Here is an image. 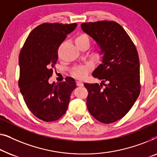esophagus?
Here are the masks:
<instances>
[{
    "mask_svg": "<svg viewBox=\"0 0 157 157\" xmlns=\"http://www.w3.org/2000/svg\"><path fill=\"white\" fill-rule=\"evenodd\" d=\"M77 85H78V87H83L84 84H83V82H80V81H78L77 82Z\"/></svg>",
    "mask_w": 157,
    "mask_h": 157,
    "instance_id": "1",
    "label": "esophagus"
}]
</instances>
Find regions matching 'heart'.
<instances>
[{
  "label": "heart",
  "mask_w": 157,
  "mask_h": 157,
  "mask_svg": "<svg viewBox=\"0 0 157 157\" xmlns=\"http://www.w3.org/2000/svg\"><path fill=\"white\" fill-rule=\"evenodd\" d=\"M75 43L77 46L90 45V39L89 36L86 34H79L75 39ZM92 67L89 65L76 66L72 69V74L75 78L82 79L87 75L88 72L91 70Z\"/></svg>",
  "instance_id": "obj_1"
}]
</instances>
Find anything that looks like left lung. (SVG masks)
Masks as SVG:
<instances>
[{"label": "left lung", "mask_w": 157, "mask_h": 157, "mask_svg": "<svg viewBox=\"0 0 157 157\" xmlns=\"http://www.w3.org/2000/svg\"><path fill=\"white\" fill-rule=\"evenodd\" d=\"M81 28L97 42L103 54L101 64L92 73L101 83L84 85L88 91V111L101 123L114 122L127 114L140 95L137 50L129 35L116 22L83 23Z\"/></svg>", "instance_id": "1"}]
</instances>
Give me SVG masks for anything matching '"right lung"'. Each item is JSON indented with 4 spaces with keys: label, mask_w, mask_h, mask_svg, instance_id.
<instances>
[{
    "label": "right lung",
    "mask_w": 157,
    "mask_h": 157,
    "mask_svg": "<svg viewBox=\"0 0 157 157\" xmlns=\"http://www.w3.org/2000/svg\"><path fill=\"white\" fill-rule=\"evenodd\" d=\"M76 23L41 24L28 35L19 55L18 86L28 109L40 120L52 122L67 111L76 82L71 78L50 84L57 50Z\"/></svg>",
    "instance_id": "right-lung-1"
}]
</instances>
